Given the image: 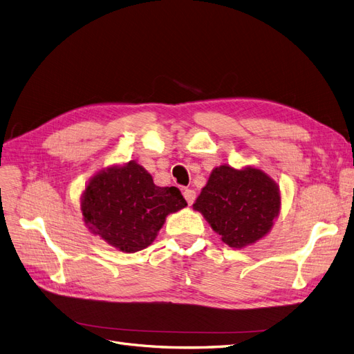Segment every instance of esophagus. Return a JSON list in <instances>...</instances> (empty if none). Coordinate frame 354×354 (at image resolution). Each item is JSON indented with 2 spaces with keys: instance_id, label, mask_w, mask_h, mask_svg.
<instances>
[{
  "instance_id": "esophagus-1",
  "label": "esophagus",
  "mask_w": 354,
  "mask_h": 354,
  "mask_svg": "<svg viewBox=\"0 0 354 354\" xmlns=\"http://www.w3.org/2000/svg\"><path fill=\"white\" fill-rule=\"evenodd\" d=\"M184 198H185V200H187V203L191 205V204H194L195 198H197V194H195V191H194V189L187 188V189H184Z\"/></svg>"
}]
</instances>
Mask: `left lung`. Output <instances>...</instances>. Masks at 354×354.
Segmentation results:
<instances>
[{
  "mask_svg": "<svg viewBox=\"0 0 354 354\" xmlns=\"http://www.w3.org/2000/svg\"><path fill=\"white\" fill-rule=\"evenodd\" d=\"M221 241L232 248L257 242L271 229L280 194L263 170L216 167L194 204Z\"/></svg>",
  "mask_w": 354,
  "mask_h": 354,
  "instance_id": "8db88e82",
  "label": "left lung"
}]
</instances>
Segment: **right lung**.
Masks as SVG:
<instances>
[{
  "label": "right lung",
  "instance_id": "obj_1",
  "mask_svg": "<svg viewBox=\"0 0 354 354\" xmlns=\"http://www.w3.org/2000/svg\"><path fill=\"white\" fill-rule=\"evenodd\" d=\"M187 205L176 187H156L140 165L102 170L83 194L84 221L122 252H137L157 236L169 213Z\"/></svg>",
  "mask_w": 354,
  "mask_h": 354
}]
</instances>
